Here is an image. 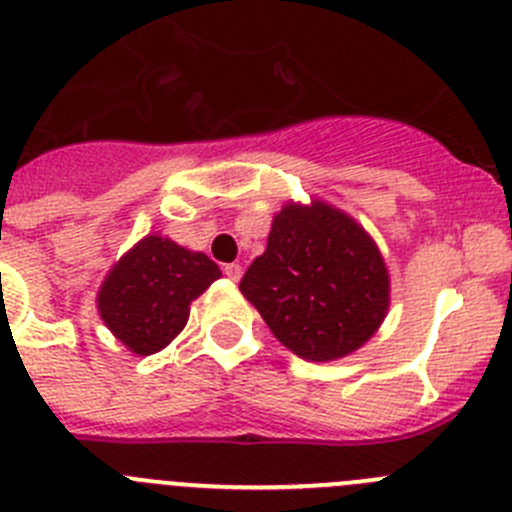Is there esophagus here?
Wrapping results in <instances>:
<instances>
[{"mask_svg": "<svg viewBox=\"0 0 512 512\" xmlns=\"http://www.w3.org/2000/svg\"><path fill=\"white\" fill-rule=\"evenodd\" d=\"M222 272H225V275L230 277L232 282H240V277H242V265H237V262H230V265L222 267Z\"/></svg>", "mask_w": 512, "mask_h": 512, "instance_id": "34e87169", "label": "esophagus"}]
</instances>
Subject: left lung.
Listing matches in <instances>:
<instances>
[{"label":"left lung","instance_id":"obj_1","mask_svg":"<svg viewBox=\"0 0 512 512\" xmlns=\"http://www.w3.org/2000/svg\"><path fill=\"white\" fill-rule=\"evenodd\" d=\"M240 292L272 335L302 360L330 362L365 345L390 307V275L375 240L347 212L287 202Z\"/></svg>","mask_w":512,"mask_h":512}]
</instances>
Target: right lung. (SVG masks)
Segmentation results:
<instances>
[{
	"instance_id": "add662e5",
	"label": "right lung",
	"mask_w": 512,
	"mask_h": 512,
	"mask_svg": "<svg viewBox=\"0 0 512 512\" xmlns=\"http://www.w3.org/2000/svg\"><path fill=\"white\" fill-rule=\"evenodd\" d=\"M220 275L205 252L152 232L107 272L97 292L99 317L127 350L155 355L185 330L192 300Z\"/></svg>"
}]
</instances>
